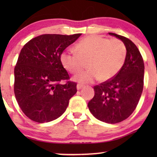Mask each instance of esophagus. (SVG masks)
<instances>
[{"label": "esophagus", "mask_w": 157, "mask_h": 157, "mask_svg": "<svg viewBox=\"0 0 157 157\" xmlns=\"http://www.w3.org/2000/svg\"><path fill=\"white\" fill-rule=\"evenodd\" d=\"M83 85L81 84V83H78V84H77V86H76V88H77V89H78V90L81 89V88H83Z\"/></svg>", "instance_id": "1"}]
</instances>
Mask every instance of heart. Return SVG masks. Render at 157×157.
<instances>
[{"label": "heart", "instance_id": "1", "mask_svg": "<svg viewBox=\"0 0 157 157\" xmlns=\"http://www.w3.org/2000/svg\"><path fill=\"white\" fill-rule=\"evenodd\" d=\"M76 53L65 51L61 54L63 68L76 74L86 67L89 70L76 75L74 80L89 83L99 79L109 81L121 69L126 57V47L121 40L109 39L101 36L91 35L76 44Z\"/></svg>", "mask_w": 157, "mask_h": 157}]
</instances>
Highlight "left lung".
Instances as JSON below:
<instances>
[{
	"mask_svg": "<svg viewBox=\"0 0 157 157\" xmlns=\"http://www.w3.org/2000/svg\"><path fill=\"white\" fill-rule=\"evenodd\" d=\"M126 47V57L121 69L110 80L94 87V98L88 104L94 117L109 124L119 123L136 109L142 94L144 63L138 48L124 36L109 33Z\"/></svg>",
	"mask_w": 157,
	"mask_h": 157,
	"instance_id": "1",
	"label": "left lung"
}]
</instances>
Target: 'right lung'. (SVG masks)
<instances>
[{
	"instance_id": "obj_1",
	"label": "right lung",
	"mask_w": 157,
	"mask_h": 157,
	"mask_svg": "<svg viewBox=\"0 0 157 157\" xmlns=\"http://www.w3.org/2000/svg\"><path fill=\"white\" fill-rule=\"evenodd\" d=\"M81 35L44 34L21 49L14 68V94L21 110L32 121L45 123L58 119L77 92V83L69 81L61 54Z\"/></svg>"
}]
</instances>
